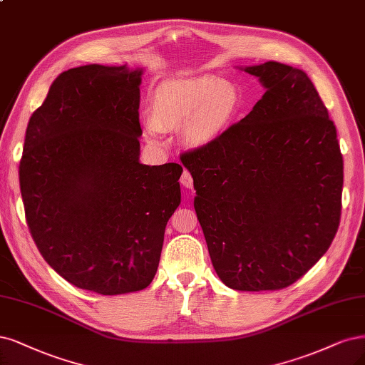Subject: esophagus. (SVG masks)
<instances>
[{
  "mask_svg": "<svg viewBox=\"0 0 365 365\" xmlns=\"http://www.w3.org/2000/svg\"><path fill=\"white\" fill-rule=\"evenodd\" d=\"M180 181H181V184H182L184 187L193 188V177H192V173L188 172V170H184V172H182Z\"/></svg>",
  "mask_w": 365,
  "mask_h": 365,
  "instance_id": "34e87169",
  "label": "esophagus"
}]
</instances>
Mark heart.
<instances>
[{
	"mask_svg": "<svg viewBox=\"0 0 365 365\" xmlns=\"http://www.w3.org/2000/svg\"><path fill=\"white\" fill-rule=\"evenodd\" d=\"M240 107L237 87L215 77H199L163 84L153 99V119L148 120L150 135L161 130L185 127V142L204 146L230 127Z\"/></svg>",
	"mask_w": 365,
	"mask_h": 365,
	"instance_id": "heart-1",
	"label": "heart"
}]
</instances>
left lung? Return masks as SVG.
<instances>
[{"instance_id": "8db88e82", "label": "left lung", "mask_w": 365, "mask_h": 365, "mask_svg": "<svg viewBox=\"0 0 365 365\" xmlns=\"http://www.w3.org/2000/svg\"><path fill=\"white\" fill-rule=\"evenodd\" d=\"M266 93L217 139L181 154L211 262L240 292L292 285L329 249L341 216L336 128L308 75L249 66Z\"/></svg>"}]
</instances>
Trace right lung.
Instances as JSON below:
<instances>
[{"mask_svg": "<svg viewBox=\"0 0 365 365\" xmlns=\"http://www.w3.org/2000/svg\"><path fill=\"white\" fill-rule=\"evenodd\" d=\"M142 71L61 72L25 131L19 187L43 259L104 296L153 282L168 220L181 202L178 163H139Z\"/></svg>", "mask_w": 365, "mask_h": 365, "instance_id": "1", "label": "right lung"}]
</instances>
